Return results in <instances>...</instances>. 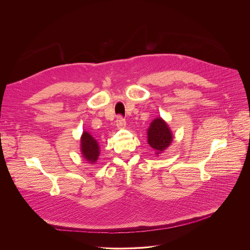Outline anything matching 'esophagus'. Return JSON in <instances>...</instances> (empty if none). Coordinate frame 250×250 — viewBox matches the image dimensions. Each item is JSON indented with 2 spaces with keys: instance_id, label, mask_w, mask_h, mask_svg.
Returning a JSON list of instances; mask_svg holds the SVG:
<instances>
[{
  "instance_id": "obj_1",
  "label": "esophagus",
  "mask_w": 250,
  "mask_h": 250,
  "mask_svg": "<svg viewBox=\"0 0 250 250\" xmlns=\"http://www.w3.org/2000/svg\"><path fill=\"white\" fill-rule=\"evenodd\" d=\"M116 126H117V128H119V129L125 128V126H126V121H125V119H124L122 116H118V117L116 118Z\"/></svg>"
}]
</instances>
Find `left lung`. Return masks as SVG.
<instances>
[{"label":"left lung","instance_id":"8db88e82","mask_svg":"<svg viewBox=\"0 0 250 250\" xmlns=\"http://www.w3.org/2000/svg\"><path fill=\"white\" fill-rule=\"evenodd\" d=\"M147 139L148 144L155 149L156 154L159 155L170 145L173 136L167 124L161 117H158L150 124L147 130Z\"/></svg>","mask_w":250,"mask_h":250}]
</instances>
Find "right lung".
Masks as SVG:
<instances>
[{"mask_svg":"<svg viewBox=\"0 0 250 250\" xmlns=\"http://www.w3.org/2000/svg\"><path fill=\"white\" fill-rule=\"evenodd\" d=\"M81 152L83 154V157L90 164H94L98 160V156L100 155L99 144L87 132H83L82 135Z\"/></svg>","mask_w":250,"mask_h":250,"instance_id":"1","label":"right lung"}]
</instances>
